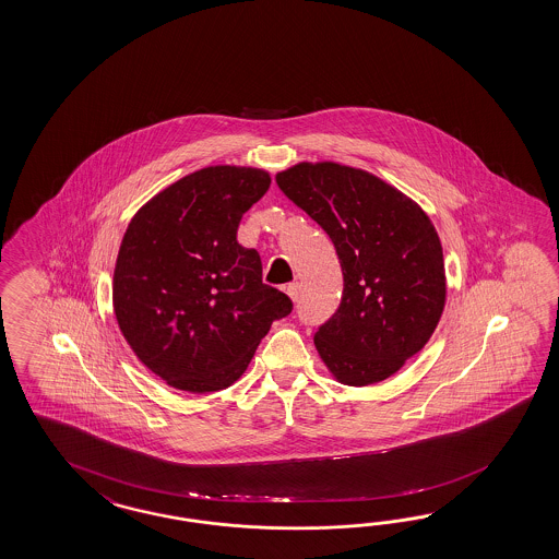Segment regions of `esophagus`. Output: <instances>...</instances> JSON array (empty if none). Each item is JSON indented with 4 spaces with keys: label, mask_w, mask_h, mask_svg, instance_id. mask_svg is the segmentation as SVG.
<instances>
[{
    "label": "esophagus",
    "mask_w": 559,
    "mask_h": 559,
    "mask_svg": "<svg viewBox=\"0 0 559 559\" xmlns=\"http://www.w3.org/2000/svg\"><path fill=\"white\" fill-rule=\"evenodd\" d=\"M285 293H286V295H288V299H290V300L299 299V293H300L299 283H290V285H286Z\"/></svg>",
    "instance_id": "obj_1"
}]
</instances>
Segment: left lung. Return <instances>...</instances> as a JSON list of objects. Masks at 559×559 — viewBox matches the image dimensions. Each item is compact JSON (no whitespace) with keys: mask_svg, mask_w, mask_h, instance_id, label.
I'll return each instance as SVG.
<instances>
[{"mask_svg":"<svg viewBox=\"0 0 559 559\" xmlns=\"http://www.w3.org/2000/svg\"><path fill=\"white\" fill-rule=\"evenodd\" d=\"M276 183L328 231L343 273L340 309L314 333L331 376L369 385L432 337L447 302L442 245L420 205L388 181L335 162H300Z\"/></svg>","mask_w":559,"mask_h":559,"instance_id":"8db88e82","label":"left lung"}]
</instances>
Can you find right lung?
I'll use <instances>...</instances> for the list:
<instances>
[{
    "label": "right lung",
    "instance_id": "obj_1",
    "mask_svg": "<svg viewBox=\"0 0 559 559\" xmlns=\"http://www.w3.org/2000/svg\"><path fill=\"white\" fill-rule=\"evenodd\" d=\"M271 188L259 167L210 165L167 186L129 222L112 276V309L139 361L183 392L205 394L245 373L260 340L290 313L262 283L240 219Z\"/></svg>",
    "mask_w": 559,
    "mask_h": 559
}]
</instances>
